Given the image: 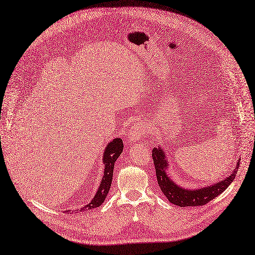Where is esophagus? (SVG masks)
Wrapping results in <instances>:
<instances>
[{
	"mask_svg": "<svg viewBox=\"0 0 255 255\" xmlns=\"http://www.w3.org/2000/svg\"><path fill=\"white\" fill-rule=\"evenodd\" d=\"M143 133V128L140 126H133L132 128L130 129V131L128 132V136L127 139L128 142H137V140L140 138V135Z\"/></svg>",
	"mask_w": 255,
	"mask_h": 255,
	"instance_id": "esophagus-1",
	"label": "esophagus"
}]
</instances>
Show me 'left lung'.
Returning <instances> with one entry per match:
<instances>
[{
  "label": "left lung",
  "mask_w": 255,
  "mask_h": 255,
  "mask_svg": "<svg viewBox=\"0 0 255 255\" xmlns=\"http://www.w3.org/2000/svg\"><path fill=\"white\" fill-rule=\"evenodd\" d=\"M152 158L155 167L157 183L162 192L169 202L180 207L203 206L215 199L216 196H219L233 182L241 162V159L239 158L237 166L233 169L231 174L224 178L223 181L216 182L212 185H207L205 187L195 188V189H187V188L177 185L174 181H172L170 176H168L167 170L169 169V161L166 155V151L161 146L152 149Z\"/></svg>",
  "instance_id": "obj_1"
}]
</instances>
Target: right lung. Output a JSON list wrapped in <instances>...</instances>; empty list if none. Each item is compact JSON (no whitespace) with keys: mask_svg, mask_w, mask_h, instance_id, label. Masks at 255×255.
I'll return each mask as SVG.
<instances>
[{"mask_svg":"<svg viewBox=\"0 0 255 255\" xmlns=\"http://www.w3.org/2000/svg\"><path fill=\"white\" fill-rule=\"evenodd\" d=\"M123 148H124V146H123V140L120 137L113 138V140H111L110 143L106 145L105 150H104V153H103V159H102V162L104 164V175L102 177L99 189L96 192V195L93 196L91 202L82 207V208H79L78 211L82 212L85 210L94 209L97 208V207H100L104 203V201H105L112 183L113 167H115L118 157L123 152ZM65 211H71V210H65Z\"/></svg>","mask_w":255,"mask_h":255,"instance_id":"add662e5","label":"right lung"}]
</instances>
